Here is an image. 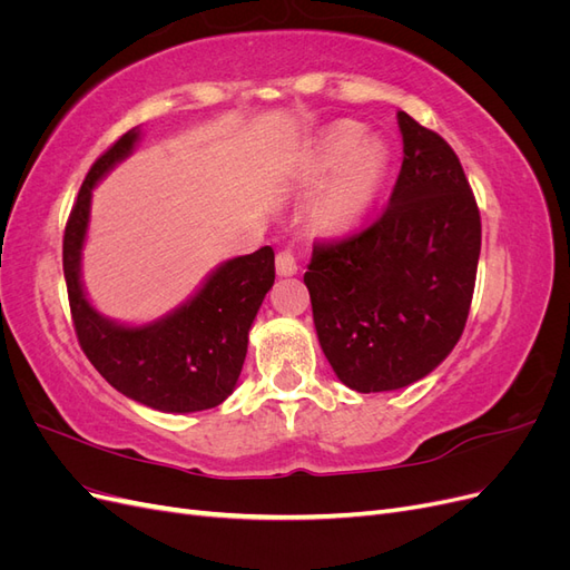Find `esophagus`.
Masks as SVG:
<instances>
[{
  "instance_id": "34e87169",
  "label": "esophagus",
  "mask_w": 570,
  "mask_h": 570,
  "mask_svg": "<svg viewBox=\"0 0 570 570\" xmlns=\"http://www.w3.org/2000/svg\"><path fill=\"white\" fill-rule=\"evenodd\" d=\"M275 268H278V275H295L299 271L295 254H292L289 249L278 252V256H275Z\"/></svg>"
}]
</instances>
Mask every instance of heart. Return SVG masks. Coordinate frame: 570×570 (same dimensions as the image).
Here are the masks:
<instances>
[{
    "label": "heart",
    "mask_w": 570,
    "mask_h": 570,
    "mask_svg": "<svg viewBox=\"0 0 570 570\" xmlns=\"http://www.w3.org/2000/svg\"><path fill=\"white\" fill-rule=\"evenodd\" d=\"M387 154L381 140L361 137L356 126H337L321 137L306 176L312 183H327L316 202V220L327 230H350L366 216L381 193Z\"/></svg>",
    "instance_id": "obj_1"
}]
</instances>
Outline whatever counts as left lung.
<instances>
[{
  "mask_svg": "<svg viewBox=\"0 0 570 570\" xmlns=\"http://www.w3.org/2000/svg\"><path fill=\"white\" fill-rule=\"evenodd\" d=\"M404 161L385 212L316 243L304 283L321 350L356 392L421 381L450 356L473 299L480 212L454 149L396 114Z\"/></svg>",
  "mask_w": 570,
  "mask_h": 570,
  "instance_id": "1",
  "label": "left lung"
}]
</instances>
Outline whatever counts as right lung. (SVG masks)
<instances>
[{"instance_id":"right-lung-1","label":"right lung","mask_w":570,"mask_h":570,"mask_svg":"<svg viewBox=\"0 0 570 570\" xmlns=\"http://www.w3.org/2000/svg\"><path fill=\"white\" fill-rule=\"evenodd\" d=\"M137 140L140 128H132L92 164L66 223L63 278L76 335L90 364L128 400L164 413L214 409L237 385L249 327L275 281V254L262 247L228 258L193 297L159 321L126 325L101 316L80 281L92 189L130 157Z\"/></svg>"}]
</instances>
